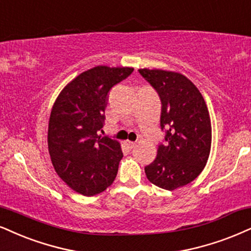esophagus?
Wrapping results in <instances>:
<instances>
[{
    "mask_svg": "<svg viewBox=\"0 0 251 251\" xmlns=\"http://www.w3.org/2000/svg\"><path fill=\"white\" fill-rule=\"evenodd\" d=\"M126 148H128V149H134V148L136 147V143H134V142H130V141H126Z\"/></svg>",
    "mask_w": 251,
    "mask_h": 251,
    "instance_id": "1",
    "label": "esophagus"
}]
</instances>
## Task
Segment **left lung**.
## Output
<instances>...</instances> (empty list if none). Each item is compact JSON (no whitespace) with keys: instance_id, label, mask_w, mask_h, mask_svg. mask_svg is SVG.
<instances>
[{"instance_id":"1","label":"left lung","mask_w":251,"mask_h":251,"mask_svg":"<svg viewBox=\"0 0 251 251\" xmlns=\"http://www.w3.org/2000/svg\"><path fill=\"white\" fill-rule=\"evenodd\" d=\"M158 93L162 101L160 126L166 129L165 145L145 166L150 182L173 191L193 181L208 160L212 125L208 108L197 86L181 73L164 70H138Z\"/></svg>"}]
</instances>
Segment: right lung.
Here are the masks:
<instances>
[{
    "label": "right lung",
    "mask_w": 251,
    "mask_h": 251,
    "mask_svg": "<svg viewBox=\"0 0 251 251\" xmlns=\"http://www.w3.org/2000/svg\"><path fill=\"white\" fill-rule=\"evenodd\" d=\"M132 67L100 65L79 74L55 99L49 120L52 165L67 186L86 197L101 193L115 180L123 153L115 140L101 137L108 93Z\"/></svg>",
    "instance_id": "obj_1"
}]
</instances>
